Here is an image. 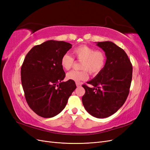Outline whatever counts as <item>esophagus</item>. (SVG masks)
Segmentation results:
<instances>
[{
  "label": "esophagus",
  "instance_id": "34e87169",
  "mask_svg": "<svg viewBox=\"0 0 150 150\" xmlns=\"http://www.w3.org/2000/svg\"><path fill=\"white\" fill-rule=\"evenodd\" d=\"M76 84L77 87H81V85H82L81 83H76Z\"/></svg>",
  "mask_w": 150,
  "mask_h": 150
}]
</instances>
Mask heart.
<instances>
[{
    "label": "heart",
    "instance_id": "obj_1",
    "mask_svg": "<svg viewBox=\"0 0 150 150\" xmlns=\"http://www.w3.org/2000/svg\"><path fill=\"white\" fill-rule=\"evenodd\" d=\"M72 54L78 61H82L81 71H71L66 74L68 80L79 82L86 80L89 72L92 75H97L103 70L106 62V54L103 51L95 50L87 45H81L72 50ZM74 63V59L68 54H64L61 59V65L63 69L69 70Z\"/></svg>",
    "mask_w": 150,
    "mask_h": 150
}]
</instances>
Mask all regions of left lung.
Returning a JSON list of instances; mask_svg holds the SVG:
<instances>
[{"label":"left lung","mask_w":150,"mask_h":150,"mask_svg":"<svg viewBox=\"0 0 150 150\" xmlns=\"http://www.w3.org/2000/svg\"><path fill=\"white\" fill-rule=\"evenodd\" d=\"M105 52L106 62L103 70L91 80L89 88L83 85L85 94L82 102L91 115L104 118L115 113L123 105L129 92L133 67L125 51L110 41L98 42Z\"/></svg>","instance_id":"left-lung-1"}]
</instances>
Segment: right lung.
<instances>
[{
    "label": "right lung",
    "mask_w": 150,
    "mask_h": 150,
    "mask_svg": "<svg viewBox=\"0 0 150 150\" xmlns=\"http://www.w3.org/2000/svg\"><path fill=\"white\" fill-rule=\"evenodd\" d=\"M72 45L49 40L32 48L21 67V82L26 101L38 115L52 117L65 108L76 88L75 82H62L66 74L61 65L62 55Z\"/></svg>",
    "instance_id": "obj_1"
}]
</instances>
